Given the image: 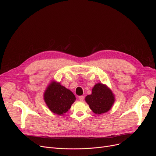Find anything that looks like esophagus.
I'll return each mask as SVG.
<instances>
[{
  "instance_id": "34e87169",
  "label": "esophagus",
  "mask_w": 156,
  "mask_h": 156,
  "mask_svg": "<svg viewBox=\"0 0 156 156\" xmlns=\"http://www.w3.org/2000/svg\"><path fill=\"white\" fill-rule=\"evenodd\" d=\"M78 99H79V100H80V101H83L84 100V96H83V95L79 96V97H78Z\"/></svg>"
}]
</instances>
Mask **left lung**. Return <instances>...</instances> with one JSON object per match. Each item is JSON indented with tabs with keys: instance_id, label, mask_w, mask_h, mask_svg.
Listing matches in <instances>:
<instances>
[{
	"instance_id": "obj_1",
	"label": "left lung",
	"mask_w": 156,
	"mask_h": 156,
	"mask_svg": "<svg viewBox=\"0 0 156 156\" xmlns=\"http://www.w3.org/2000/svg\"><path fill=\"white\" fill-rule=\"evenodd\" d=\"M85 101L94 113L101 114L111 109L115 96L107 85L98 83L93 87L92 94L86 96Z\"/></svg>"
}]
</instances>
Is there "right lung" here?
<instances>
[{"label":"right lung","mask_w":156,"mask_h":156,"mask_svg":"<svg viewBox=\"0 0 156 156\" xmlns=\"http://www.w3.org/2000/svg\"><path fill=\"white\" fill-rule=\"evenodd\" d=\"M44 99L51 112L61 116L69 111L76 97L69 89L52 80L44 92Z\"/></svg>","instance_id":"right-lung-1"}]
</instances>
